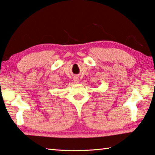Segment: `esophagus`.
<instances>
[{"label": "esophagus", "mask_w": 155, "mask_h": 155, "mask_svg": "<svg viewBox=\"0 0 155 155\" xmlns=\"http://www.w3.org/2000/svg\"><path fill=\"white\" fill-rule=\"evenodd\" d=\"M74 81L75 83H78L79 82V79H78V77H74Z\"/></svg>", "instance_id": "1"}]
</instances>
